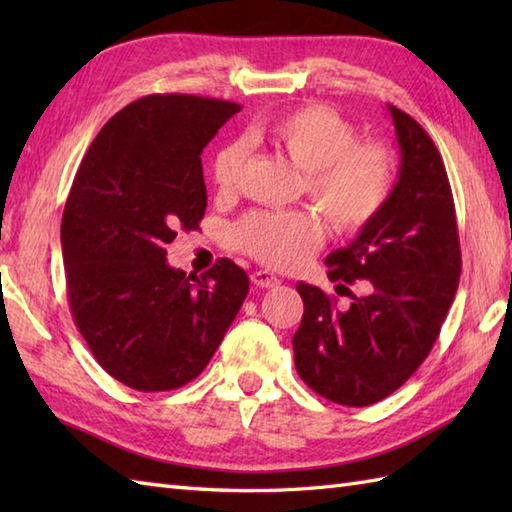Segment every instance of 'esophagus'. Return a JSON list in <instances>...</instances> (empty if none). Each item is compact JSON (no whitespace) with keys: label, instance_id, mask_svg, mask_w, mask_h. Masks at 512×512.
<instances>
[{"label":"esophagus","instance_id":"obj_1","mask_svg":"<svg viewBox=\"0 0 512 512\" xmlns=\"http://www.w3.org/2000/svg\"><path fill=\"white\" fill-rule=\"evenodd\" d=\"M250 281L257 288H275L279 284V277L270 273V270H255L253 275H250Z\"/></svg>","mask_w":512,"mask_h":512}]
</instances>
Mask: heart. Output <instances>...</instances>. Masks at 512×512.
<instances>
[{
    "label": "heart",
    "instance_id": "1",
    "mask_svg": "<svg viewBox=\"0 0 512 512\" xmlns=\"http://www.w3.org/2000/svg\"><path fill=\"white\" fill-rule=\"evenodd\" d=\"M253 138L273 147L303 171L308 198L339 233H358L385 211L396 189L398 165L387 145L358 143L356 127L325 105H306L253 127ZM246 160L242 143H228L213 158V184L222 195L239 187ZM317 213H250L231 228L237 250L270 268H297L323 244Z\"/></svg>",
    "mask_w": 512,
    "mask_h": 512
}]
</instances>
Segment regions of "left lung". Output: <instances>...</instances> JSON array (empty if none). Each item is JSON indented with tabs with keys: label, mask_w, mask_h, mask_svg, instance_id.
<instances>
[{
	"label": "left lung",
	"mask_w": 512,
	"mask_h": 512,
	"mask_svg": "<svg viewBox=\"0 0 512 512\" xmlns=\"http://www.w3.org/2000/svg\"><path fill=\"white\" fill-rule=\"evenodd\" d=\"M387 110L400 147L394 195L372 224L325 259L332 281L365 279L369 292L336 308L321 288L297 284V372L319 396L347 407L374 405L407 383L438 339L462 270L440 151L409 114Z\"/></svg>",
	"instance_id": "obj_1"
}]
</instances>
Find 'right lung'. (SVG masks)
<instances>
[{
  "label": "right lung",
  "instance_id": "1",
  "mask_svg": "<svg viewBox=\"0 0 512 512\" xmlns=\"http://www.w3.org/2000/svg\"><path fill=\"white\" fill-rule=\"evenodd\" d=\"M237 103L151 94L103 125L65 202L61 246L76 328L107 374L169 391L202 374L248 295L231 259L204 275L167 264L206 209L202 149Z\"/></svg>",
  "mask_w": 512,
  "mask_h": 512
}]
</instances>
